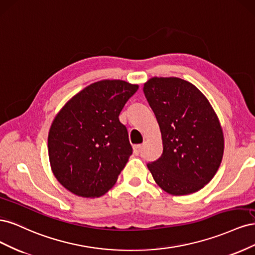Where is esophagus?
Returning <instances> with one entry per match:
<instances>
[{
	"instance_id": "1",
	"label": "esophagus",
	"mask_w": 255,
	"mask_h": 255,
	"mask_svg": "<svg viewBox=\"0 0 255 255\" xmlns=\"http://www.w3.org/2000/svg\"><path fill=\"white\" fill-rule=\"evenodd\" d=\"M141 149H142V145H141V144H136V145H134V154H135V155H138V154L140 153Z\"/></svg>"
}]
</instances>
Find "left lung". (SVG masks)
<instances>
[{
	"instance_id": "obj_1",
	"label": "left lung",
	"mask_w": 255,
	"mask_h": 255,
	"mask_svg": "<svg viewBox=\"0 0 255 255\" xmlns=\"http://www.w3.org/2000/svg\"><path fill=\"white\" fill-rule=\"evenodd\" d=\"M144 96L158 122L163 154L149 163L154 181L172 196H185L210 183L221 164L225 138L217 114L194 84L154 76Z\"/></svg>"
}]
</instances>
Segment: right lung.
I'll return each instance as SVG.
<instances>
[{"mask_svg":"<svg viewBox=\"0 0 255 255\" xmlns=\"http://www.w3.org/2000/svg\"><path fill=\"white\" fill-rule=\"evenodd\" d=\"M138 87L122 80L92 83L55 116L48 137L50 165L72 194L98 198L117 182L132 154L119 115Z\"/></svg>","mask_w":255,"mask_h":255,"instance_id":"add662e5","label":"right lung"}]
</instances>
